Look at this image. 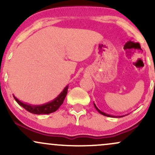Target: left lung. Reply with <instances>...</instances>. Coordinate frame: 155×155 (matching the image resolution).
<instances>
[{"instance_id": "left-lung-1", "label": "left lung", "mask_w": 155, "mask_h": 155, "mask_svg": "<svg viewBox=\"0 0 155 155\" xmlns=\"http://www.w3.org/2000/svg\"><path fill=\"white\" fill-rule=\"evenodd\" d=\"M94 106H95V109L97 110V111L99 112V113L100 114H101L102 115H104V116H106V117H114V116H111V115H109V114H106V113H104V112H103V111H101V110H99L98 108H97V106H95V104H94Z\"/></svg>"}]
</instances>
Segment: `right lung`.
<instances>
[{
  "mask_svg": "<svg viewBox=\"0 0 155 155\" xmlns=\"http://www.w3.org/2000/svg\"><path fill=\"white\" fill-rule=\"evenodd\" d=\"M68 88V86L65 87L63 91L54 100H53L50 103H48L47 104L42 105V106H31V105L24 104V103L19 101L15 96H13L17 104L20 105L22 107L26 109L28 111L31 112L32 114H49L56 111L60 108V106L63 104L64 99L67 95Z\"/></svg>",
  "mask_w": 155,
  "mask_h": 155,
  "instance_id": "1",
  "label": "right lung"
}]
</instances>
